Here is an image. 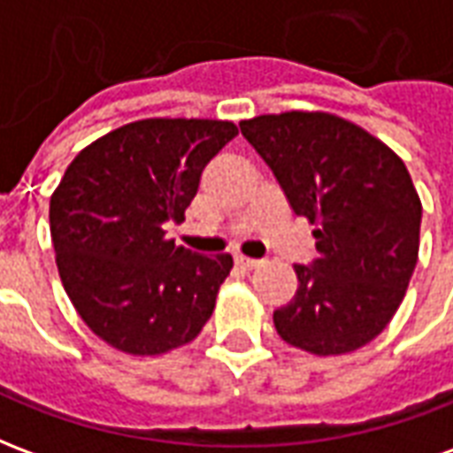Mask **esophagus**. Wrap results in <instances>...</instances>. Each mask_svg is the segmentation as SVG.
<instances>
[{
    "mask_svg": "<svg viewBox=\"0 0 453 453\" xmlns=\"http://www.w3.org/2000/svg\"><path fill=\"white\" fill-rule=\"evenodd\" d=\"M235 262H237V266H242V269H247V272H250V269H257V266L262 265L259 259H250V257H245V255H237Z\"/></svg>",
    "mask_w": 453,
    "mask_h": 453,
    "instance_id": "1",
    "label": "esophagus"
}]
</instances>
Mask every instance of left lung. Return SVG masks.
I'll list each match as a JSON object with an SVG mask.
<instances>
[{
    "label": "left lung",
    "mask_w": 453,
    "mask_h": 453,
    "mask_svg": "<svg viewBox=\"0 0 453 453\" xmlns=\"http://www.w3.org/2000/svg\"><path fill=\"white\" fill-rule=\"evenodd\" d=\"M240 130L315 226L320 255L294 266L298 291L274 311L276 333L315 357L357 351L393 320L418 265L422 203L408 167L334 113H265Z\"/></svg>",
    "instance_id": "obj_1"
}]
</instances>
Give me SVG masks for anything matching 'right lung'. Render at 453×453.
<instances>
[{
    "label": "right lung",
    "instance_id": "1",
    "mask_svg": "<svg viewBox=\"0 0 453 453\" xmlns=\"http://www.w3.org/2000/svg\"><path fill=\"white\" fill-rule=\"evenodd\" d=\"M237 135L233 120L145 119L106 133L65 169L50 237L65 291L113 349L157 357L196 340L233 269L165 233L181 223L201 172Z\"/></svg>",
    "mask_w": 453,
    "mask_h": 453
}]
</instances>
